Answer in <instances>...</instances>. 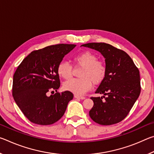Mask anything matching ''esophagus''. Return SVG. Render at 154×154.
I'll use <instances>...</instances> for the list:
<instances>
[{
  "label": "esophagus",
  "mask_w": 154,
  "mask_h": 154,
  "mask_svg": "<svg viewBox=\"0 0 154 154\" xmlns=\"http://www.w3.org/2000/svg\"><path fill=\"white\" fill-rule=\"evenodd\" d=\"M74 97L75 98H79V99H81V100H83V99H85V97L84 96H78V95H75Z\"/></svg>",
  "instance_id": "obj_1"
}]
</instances>
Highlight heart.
Instances as JSON below:
<instances>
[{"mask_svg": "<svg viewBox=\"0 0 154 154\" xmlns=\"http://www.w3.org/2000/svg\"><path fill=\"white\" fill-rule=\"evenodd\" d=\"M74 62L83 67L78 79H72L64 84V89L77 95L83 94L92 87V83L99 85L105 79L106 69L103 62L98 60V56L90 51L82 52L74 57ZM59 76L64 79H71L72 66L68 62H62L57 69Z\"/></svg>", "mask_w": 154, "mask_h": 154, "instance_id": "heart-1", "label": "heart"}]
</instances>
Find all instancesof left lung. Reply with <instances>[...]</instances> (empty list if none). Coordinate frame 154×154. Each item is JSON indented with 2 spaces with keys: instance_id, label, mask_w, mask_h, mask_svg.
<instances>
[{
  "instance_id": "1",
  "label": "left lung",
  "mask_w": 154,
  "mask_h": 154,
  "mask_svg": "<svg viewBox=\"0 0 154 154\" xmlns=\"http://www.w3.org/2000/svg\"><path fill=\"white\" fill-rule=\"evenodd\" d=\"M82 46L100 52L105 59L106 69L105 79L96 91L103 96L91 98L94 106L89 112L90 118L105 126L118 123L127 116L139 96V69L126 52L109 44L90 43Z\"/></svg>"
}]
</instances>
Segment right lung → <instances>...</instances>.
I'll return each mask as SVG.
<instances>
[{
    "label": "right lung",
    "instance_id": "right-lung-1",
    "mask_svg": "<svg viewBox=\"0 0 154 154\" xmlns=\"http://www.w3.org/2000/svg\"><path fill=\"white\" fill-rule=\"evenodd\" d=\"M74 44H58L31 52L21 62L13 79V97L24 116L34 124L50 125L60 119L73 98L60 86L57 69ZM57 92L54 95V90ZM52 95L49 96L48 92Z\"/></svg>",
    "mask_w": 154,
    "mask_h": 154
}]
</instances>
